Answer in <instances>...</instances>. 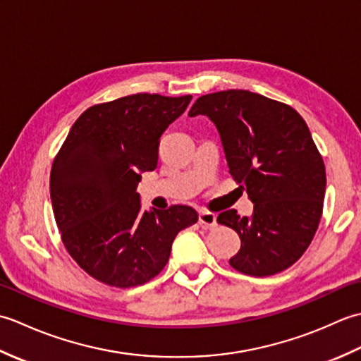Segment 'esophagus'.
<instances>
[{"label": "esophagus", "mask_w": 361, "mask_h": 361, "mask_svg": "<svg viewBox=\"0 0 361 361\" xmlns=\"http://www.w3.org/2000/svg\"><path fill=\"white\" fill-rule=\"evenodd\" d=\"M198 221L204 228H214L217 225V216L209 211H202L200 216H198Z\"/></svg>", "instance_id": "1"}]
</instances>
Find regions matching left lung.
Returning <instances> with one entry per match:
<instances>
[{"mask_svg":"<svg viewBox=\"0 0 361 361\" xmlns=\"http://www.w3.org/2000/svg\"><path fill=\"white\" fill-rule=\"evenodd\" d=\"M197 114L216 124L229 173L255 203L250 219L235 209L219 214L242 240L229 265L257 278L287 270L323 216L326 167L307 124L290 105L247 90L198 97L189 110Z\"/></svg>","mask_w":361,"mask_h":361,"instance_id":"1","label":"left lung"}]
</instances>
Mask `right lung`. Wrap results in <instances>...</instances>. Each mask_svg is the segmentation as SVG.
Instances as JSON below:
<instances>
[{"mask_svg":"<svg viewBox=\"0 0 361 361\" xmlns=\"http://www.w3.org/2000/svg\"><path fill=\"white\" fill-rule=\"evenodd\" d=\"M192 96L137 93L97 104L74 122L54 158V217L70 256L110 287L149 282L166 267L181 229L197 224L190 206L141 209V173L158 164L159 137Z\"/></svg>","mask_w":361,"mask_h":361,"instance_id":"1","label":"right lung"}]
</instances>
